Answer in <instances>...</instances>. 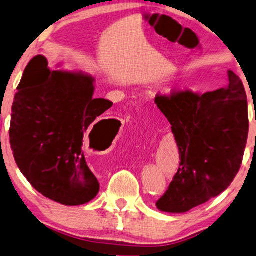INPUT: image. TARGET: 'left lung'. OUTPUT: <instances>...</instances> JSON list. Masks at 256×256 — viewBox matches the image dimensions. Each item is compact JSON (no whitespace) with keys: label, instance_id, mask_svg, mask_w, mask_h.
I'll use <instances>...</instances> for the list:
<instances>
[{"label":"left lung","instance_id":"obj_1","mask_svg":"<svg viewBox=\"0 0 256 256\" xmlns=\"http://www.w3.org/2000/svg\"><path fill=\"white\" fill-rule=\"evenodd\" d=\"M228 77L226 88L204 94L156 96L180 155L179 170L156 202L162 212L184 213L204 204L224 192L240 168L248 136L247 96L240 78L232 70Z\"/></svg>","mask_w":256,"mask_h":256}]
</instances>
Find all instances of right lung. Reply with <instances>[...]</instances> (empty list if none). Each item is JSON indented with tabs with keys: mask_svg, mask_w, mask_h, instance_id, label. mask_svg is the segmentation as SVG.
<instances>
[{
	"mask_svg": "<svg viewBox=\"0 0 256 256\" xmlns=\"http://www.w3.org/2000/svg\"><path fill=\"white\" fill-rule=\"evenodd\" d=\"M17 90L9 133L20 171L48 200L67 206L92 200L100 184L85 160L83 138L112 101L93 98L92 76L51 70L44 56L30 60Z\"/></svg>",
	"mask_w": 256,
	"mask_h": 256,
	"instance_id": "1",
	"label": "right lung"
}]
</instances>
